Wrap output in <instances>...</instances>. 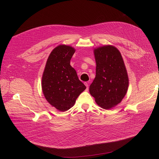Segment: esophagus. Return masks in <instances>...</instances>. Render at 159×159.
Instances as JSON below:
<instances>
[{
  "label": "esophagus",
  "instance_id": "obj_1",
  "mask_svg": "<svg viewBox=\"0 0 159 159\" xmlns=\"http://www.w3.org/2000/svg\"><path fill=\"white\" fill-rule=\"evenodd\" d=\"M84 84H85V85L86 86V88H87V89H86L88 90V89H89V87H88V83H87V82H85V83H84Z\"/></svg>",
  "mask_w": 159,
  "mask_h": 159
}]
</instances>
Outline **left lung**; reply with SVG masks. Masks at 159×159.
I'll return each instance as SVG.
<instances>
[{
	"label": "left lung",
	"mask_w": 159,
	"mask_h": 159,
	"mask_svg": "<svg viewBox=\"0 0 159 159\" xmlns=\"http://www.w3.org/2000/svg\"><path fill=\"white\" fill-rule=\"evenodd\" d=\"M96 74L89 93L99 106L110 109L121 103L129 87L127 71L121 53L113 46L105 45L93 50Z\"/></svg>",
	"instance_id": "8db88e82"
}]
</instances>
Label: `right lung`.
<instances>
[{
  "instance_id": "right-lung-1",
  "label": "right lung",
  "mask_w": 159,
  "mask_h": 159,
  "mask_svg": "<svg viewBox=\"0 0 159 159\" xmlns=\"http://www.w3.org/2000/svg\"><path fill=\"white\" fill-rule=\"evenodd\" d=\"M74 48L61 44L53 50L47 60L42 78V89L47 102L60 111L74 105L86 89L70 65Z\"/></svg>"
}]
</instances>
